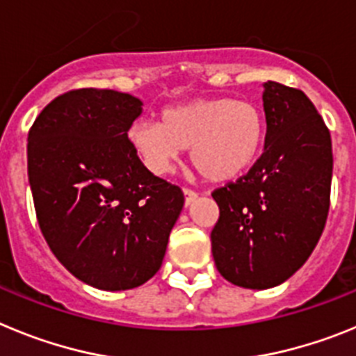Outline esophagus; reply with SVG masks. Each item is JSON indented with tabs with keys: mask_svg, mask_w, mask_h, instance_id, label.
I'll return each mask as SVG.
<instances>
[{
	"mask_svg": "<svg viewBox=\"0 0 356 356\" xmlns=\"http://www.w3.org/2000/svg\"><path fill=\"white\" fill-rule=\"evenodd\" d=\"M184 196H185V207H191L194 201L197 200V193L191 191V188H184Z\"/></svg>",
	"mask_w": 356,
	"mask_h": 356,
	"instance_id": "34e87169",
	"label": "esophagus"
}]
</instances>
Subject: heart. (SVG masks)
<instances>
[{"label": "heart", "instance_id": "obj_1", "mask_svg": "<svg viewBox=\"0 0 356 356\" xmlns=\"http://www.w3.org/2000/svg\"><path fill=\"white\" fill-rule=\"evenodd\" d=\"M128 140L143 163L155 175H165L180 155L212 184H228L246 175L264 153L267 119L262 106L250 99L196 97L169 106L160 124L135 121Z\"/></svg>", "mask_w": 356, "mask_h": 356}]
</instances>
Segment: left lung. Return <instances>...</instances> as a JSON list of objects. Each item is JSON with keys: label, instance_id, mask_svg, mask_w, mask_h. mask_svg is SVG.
Instances as JSON below:
<instances>
[{"label": "left lung", "instance_id": "1", "mask_svg": "<svg viewBox=\"0 0 356 356\" xmlns=\"http://www.w3.org/2000/svg\"><path fill=\"white\" fill-rule=\"evenodd\" d=\"M267 140L237 181L216 188L210 241L217 271L244 289H271L312 254L330 209L332 137L314 103L287 85L264 83Z\"/></svg>", "mask_w": 356, "mask_h": 356}]
</instances>
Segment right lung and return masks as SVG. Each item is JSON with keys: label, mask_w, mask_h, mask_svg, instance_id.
Returning <instances> with one entry per match:
<instances>
[{"label": "right lung", "mask_w": 356, "mask_h": 356, "mask_svg": "<svg viewBox=\"0 0 356 356\" xmlns=\"http://www.w3.org/2000/svg\"><path fill=\"white\" fill-rule=\"evenodd\" d=\"M143 102L110 89L55 97L28 134L40 232L71 275L103 291L146 284L184 209L180 187L147 171L128 140Z\"/></svg>", "instance_id": "right-lung-1"}]
</instances>
